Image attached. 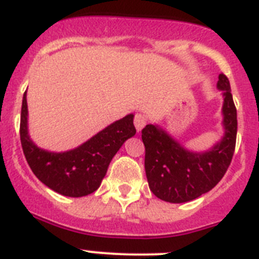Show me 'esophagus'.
I'll return each mask as SVG.
<instances>
[{"label":"esophagus","instance_id":"1","mask_svg":"<svg viewBox=\"0 0 259 259\" xmlns=\"http://www.w3.org/2000/svg\"><path fill=\"white\" fill-rule=\"evenodd\" d=\"M146 122H148V119H146V117L144 115V114L137 113L136 115H135L134 123H135V127H136L137 131H141L142 128L146 125Z\"/></svg>","mask_w":259,"mask_h":259}]
</instances>
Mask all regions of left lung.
<instances>
[{"mask_svg":"<svg viewBox=\"0 0 259 259\" xmlns=\"http://www.w3.org/2000/svg\"><path fill=\"white\" fill-rule=\"evenodd\" d=\"M218 90L224 92L225 136L210 150L189 151L158 125L141 131L145 145V172L156 198L169 203L194 200L212 190L225 176L232 160L238 132L236 108L226 75H218Z\"/></svg>","mask_w":259,"mask_h":259,"instance_id":"left-lung-1","label":"left lung"}]
</instances>
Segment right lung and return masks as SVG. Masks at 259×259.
Masks as SVG:
<instances>
[{
	"label": "right lung",
	"mask_w": 259,
	"mask_h": 259,
	"mask_svg": "<svg viewBox=\"0 0 259 259\" xmlns=\"http://www.w3.org/2000/svg\"><path fill=\"white\" fill-rule=\"evenodd\" d=\"M135 134L134 114H128L73 150L64 153L44 150L28 135L27 92L23 96L20 141L25 159L42 184L64 196L79 198L96 191L113 156Z\"/></svg>",
	"instance_id": "1"
}]
</instances>
